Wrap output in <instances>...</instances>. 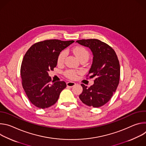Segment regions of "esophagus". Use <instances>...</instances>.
Listing matches in <instances>:
<instances>
[{
	"instance_id": "1",
	"label": "esophagus",
	"mask_w": 146,
	"mask_h": 146,
	"mask_svg": "<svg viewBox=\"0 0 146 146\" xmlns=\"http://www.w3.org/2000/svg\"><path fill=\"white\" fill-rule=\"evenodd\" d=\"M66 84H67V86H68V87L72 88V87H74V86L76 85V83L74 82L69 81V82H68L66 83Z\"/></svg>"
}]
</instances>
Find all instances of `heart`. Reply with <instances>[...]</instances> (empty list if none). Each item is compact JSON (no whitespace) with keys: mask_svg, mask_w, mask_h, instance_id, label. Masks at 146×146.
<instances>
[{"mask_svg":"<svg viewBox=\"0 0 146 146\" xmlns=\"http://www.w3.org/2000/svg\"><path fill=\"white\" fill-rule=\"evenodd\" d=\"M72 52L78 60L82 58H86L88 59L90 56L89 52L85 48L81 46H77L73 48L72 50ZM66 52L65 51H62L60 53L58 58V64L59 65L63 63L64 59L66 57ZM65 74L67 77L71 79H74L77 77V72L72 70H66L65 72Z\"/></svg>","mask_w":146,"mask_h":146,"instance_id":"b5f03b06","label":"heart"}]
</instances>
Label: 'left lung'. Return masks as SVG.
<instances>
[{"instance_id":"8db88e82","label":"left lung","mask_w":146,"mask_h":146,"mask_svg":"<svg viewBox=\"0 0 146 146\" xmlns=\"http://www.w3.org/2000/svg\"><path fill=\"white\" fill-rule=\"evenodd\" d=\"M76 42L88 47L92 51V64L88 74L90 78H96L94 84L90 87L81 84L82 92L79 98L88 106L99 108L110 100L118 86L119 60L114 50L99 40L82 39Z\"/></svg>"}]
</instances>
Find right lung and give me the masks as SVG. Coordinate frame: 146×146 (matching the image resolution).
Returning a JSON list of instances; mask_svg holds the SVG:
<instances>
[{"instance_id":"1","label":"right lung","mask_w":146,"mask_h":146,"mask_svg":"<svg viewBox=\"0 0 146 146\" xmlns=\"http://www.w3.org/2000/svg\"><path fill=\"white\" fill-rule=\"evenodd\" d=\"M74 41L47 40L32 46L25 54L21 67L23 88L31 102L40 109L48 108L57 102L65 81L51 84L48 72L58 63L60 52Z\"/></svg>"}]
</instances>
